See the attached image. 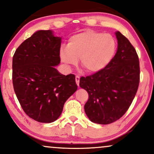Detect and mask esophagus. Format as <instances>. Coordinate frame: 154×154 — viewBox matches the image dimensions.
<instances>
[{
  "label": "esophagus",
  "mask_w": 154,
  "mask_h": 154,
  "mask_svg": "<svg viewBox=\"0 0 154 154\" xmlns=\"http://www.w3.org/2000/svg\"><path fill=\"white\" fill-rule=\"evenodd\" d=\"M79 78H80V77H79V76H78V75H77L75 77V81H76V83H77V85H79Z\"/></svg>",
  "instance_id": "1"
}]
</instances>
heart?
<instances>
[{
    "instance_id": "1",
    "label": "heart",
    "mask_w": 154,
    "mask_h": 154,
    "mask_svg": "<svg viewBox=\"0 0 154 154\" xmlns=\"http://www.w3.org/2000/svg\"><path fill=\"white\" fill-rule=\"evenodd\" d=\"M116 49L112 35L86 30L69 39L68 46L59 51L61 61L68 67L75 66L80 59L81 66L88 73L99 72L110 63Z\"/></svg>"
}]
</instances>
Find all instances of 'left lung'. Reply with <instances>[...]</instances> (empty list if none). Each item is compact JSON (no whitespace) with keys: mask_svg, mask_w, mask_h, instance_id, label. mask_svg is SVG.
<instances>
[{"mask_svg":"<svg viewBox=\"0 0 154 154\" xmlns=\"http://www.w3.org/2000/svg\"><path fill=\"white\" fill-rule=\"evenodd\" d=\"M118 47L108 66L99 72L81 77L79 86L89 98L85 111L91 122L108 125L128 111L140 82L139 59L135 48L119 31L115 32Z\"/></svg>","mask_w":154,"mask_h":154,"instance_id":"8db88e82","label":"left lung"}]
</instances>
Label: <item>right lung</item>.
I'll list each match as a JSON object with an SVG mask.
<instances>
[{
	"label": "right lung",
	"instance_id": "add662e5",
	"mask_svg": "<svg viewBox=\"0 0 154 154\" xmlns=\"http://www.w3.org/2000/svg\"><path fill=\"white\" fill-rule=\"evenodd\" d=\"M61 38L51 30H38L21 44L12 63L14 92L26 115L51 123L61 115L66 100L77 91L75 76L54 66L61 59Z\"/></svg>",
	"mask_w": 154,
	"mask_h": 154
}]
</instances>
